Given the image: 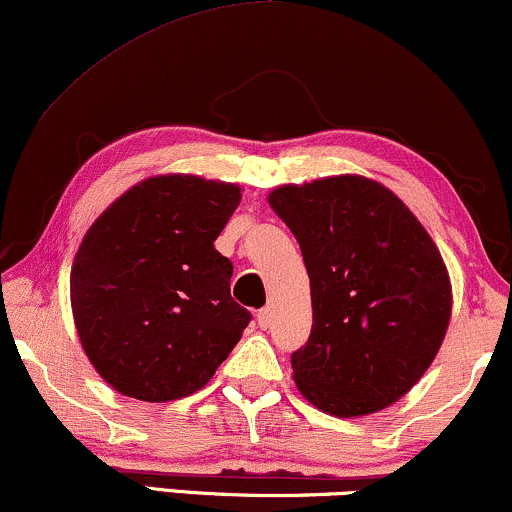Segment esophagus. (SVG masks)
Listing matches in <instances>:
<instances>
[{"label":"esophagus","instance_id":"34e87169","mask_svg":"<svg viewBox=\"0 0 512 512\" xmlns=\"http://www.w3.org/2000/svg\"><path fill=\"white\" fill-rule=\"evenodd\" d=\"M256 320H258V325L263 327V330H268V327L273 325V311H270V308H261V311H258V315H256Z\"/></svg>","mask_w":512,"mask_h":512}]
</instances>
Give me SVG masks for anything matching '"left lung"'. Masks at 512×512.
<instances>
[{"instance_id": "left-lung-1", "label": "left lung", "mask_w": 512, "mask_h": 512, "mask_svg": "<svg viewBox=\"0 0 512 512\" xmlns=\"http://www.w3.org/2000/svg\"><path fill=\"white\" fill-rule=\"evenodd\" d=\"M270 206L311 277L296 387L342 418L387 408L425 375L449 327L451 282L432 237L394 192L358 175L285 185Z\"/></svg>"}]
</instances>
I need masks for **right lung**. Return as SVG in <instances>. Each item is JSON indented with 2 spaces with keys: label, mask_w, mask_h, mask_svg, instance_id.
Wrapping results in <instances>:
<instances>
[{
  "label": "right lung",
  "mask_w": 512,
  "mask_h": 512,
  "mask_svg": "<svg viewBox=\"0 0 512 512\" xmlns=\"http://www.w3.org/2000/svg\"><path fill=\"white\" fill-rule=\"evenodd\" d=\"M237 185L159 175L94 220L75 254L71 304L82 349L113 389L163 403L194 394L235 349L251 313L230 296L216 242Z\"/></svg>",
  "instance_id": "right-lung-1"
}]
</instances>
